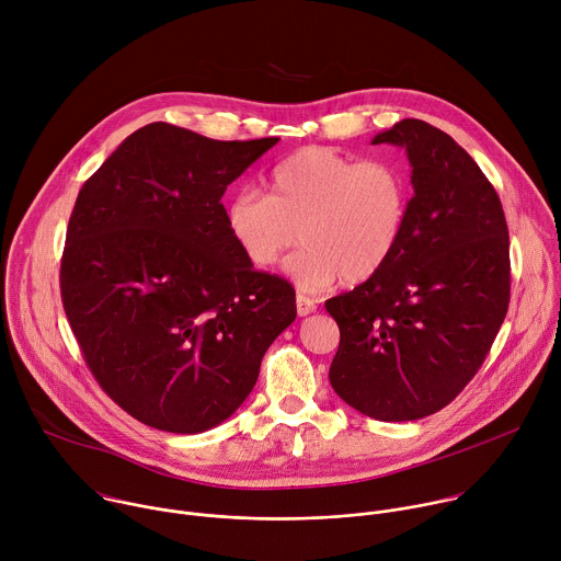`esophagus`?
I'll list each match as a JSON object with an SVG mask.
<instances>
[{"instance_id":"1","label":"esophagus","mask_w":561,"mask_h":561,"mask_svg":"<svg viewBox=\"0 0 561 561\" xmlns=\"http://www.w3.org/2000/svg\"><path fill=\"white\" fill-rule=\"evenodd\" d=\"M295 304H297V314L299 317H306V314L317 310V301L312 297H308V295H301V293H297Z\"/></svg>"}]
</instances>
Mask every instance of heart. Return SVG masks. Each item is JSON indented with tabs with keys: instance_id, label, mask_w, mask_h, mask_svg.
<instances>
[{
	"instance_id": "b5f03b06",
	"label": "heart",
	"mask_w": 561,
	"mask_h": 561,
	"mask_svg": "<svg viewBox=\"0 0 561 561\" xmlns=\"http://www.w3.org/2000/svg\"><path fill=\"white\" fill-rule=\"evenodd\" d=\"M268 197L239 191L226 204V226L247 260L271 268L299 242L286 273L317 293L344 277L379 275L402 247L411 208L404 171L386 159H357L327 146H306L268 178Z\"/></svg>"
}]
</instances>
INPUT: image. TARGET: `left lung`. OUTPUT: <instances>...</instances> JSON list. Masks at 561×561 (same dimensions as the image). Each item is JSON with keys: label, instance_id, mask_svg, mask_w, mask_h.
Returning <instances> with one entry per match:
<instances>
[{"label": "left lung", "instance_id": "obj_1", "mask_svg": "<svg viewBox=\"0 0 561 561\" xmlns=\"http://www.w3.org/2000/svg\"><path fill=\"white\" fill-rule=\"evenodd\" d=\"M373 144L407 150L415 195L390 264L327 301L340 327L329 379L355 411L411 422L450 404L500 333L508 226L493 184L444 130L402 119Z\"/></svg>", "mask_w": 561, "mask_h": 561}]
</instances>
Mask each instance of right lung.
Here are the masks:
<instances>
[{"label": "right lung", "instance_id": "obj_1", "mask_svg": "<svg viewBox=\"0 0 561 561\" xmlns=\"http://www.w3.org/2000/svg\"><path fill=\"white\" fill-rule=\"evenodd\" d=\"M277 141H219L154 122L77 195L64 310L100 386L146 426L193 435L228 420L295 322L293 286L253 268L221 204Z\"/></svg>", "mask_w": 561, "mask_h": 561}]
</instances>
